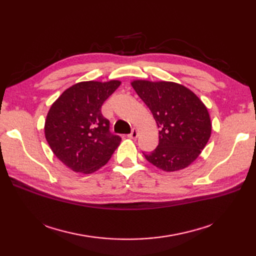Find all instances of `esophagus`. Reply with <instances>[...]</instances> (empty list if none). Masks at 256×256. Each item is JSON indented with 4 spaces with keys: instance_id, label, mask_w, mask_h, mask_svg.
I'll return each instance as SVG.
<instances>
[{
    "instance_id": "34e87169",
    "label": "esophagus",
    "mask_w": 256,
    "mask_h": 256,
    "mask_svg": "<svg viewBox=\"0 0 256 256\" xmlns=\"http://www.w3.org/2000/svg\"><path fill=\"white\" fill-rule=\"evenodd\" d=\"M130 138H138V130L136 129H132V131H131V134L128 136Z\"/></svg>"
}]
</instances>
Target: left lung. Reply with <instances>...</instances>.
I'll use <instances>...</instances> for the list:
<instances>
[{
    "mask_svg": "<svg viewBox=\"0 0 256 256\" xmlns=\"http://www.w3.org/2000/svg\"><path fill=\"white\" fill-rule=\"evenodd\" d=\"M131 85L159 128V144L154 152H143L146 160L166 172L190 166L212 134L210 118L202 100L175 82L134 80Z\"/></svg>",
    "mask_w": 256,
    "mask_h": 256,
    "instance_id": "1",
    "label": "left lung"
}]
</instances>
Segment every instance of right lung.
<instances>
[{
	"instance_id": "obj_1",
	"label": "right lung",
	"mask_w": 256,
	"mask_h": 256,
	"mask_svg": "<svg viewBox=\"0 0 256 256\" xmlns=\"http://www.w3.org/2000/svg\"><path fill=\"white\" fill-rule=\"evenodd\" d=\"M120 81H85L67 88L53 102L44 122L53 154L74 172L90 174L104 166L120 143L110 132L102 106Z\"/></svg>"
}]
</instances>
